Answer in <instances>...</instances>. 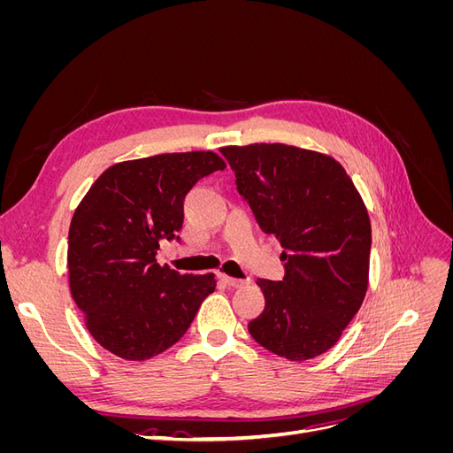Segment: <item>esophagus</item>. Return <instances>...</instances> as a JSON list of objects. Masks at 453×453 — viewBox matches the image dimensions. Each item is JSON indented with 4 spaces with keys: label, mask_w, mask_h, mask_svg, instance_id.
<instances>
[{
    "label": "esophagus",
    "mask_w": 453,
    "mask_h": 453,
    "mask_svg": "<svg viewBox=\"0 0 453 453\" xmlns=\"http://www.w3.org/2000/svg\"><path fill=\"white\" fill-rule=\"evenodd\" d=\"M219 278H221V281H225L228 287H242V285H245L248 281L245 280H238V278H230V276H226V273H219Z\"/></svg>",
    "instance_id": "34e87169"
}]
</instances>
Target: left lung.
<instances>
[{
	"label": "left lung",
	"mask_w": 453,
	"mask_h": 453,
	"mask_svg": "<svg viewBox=\"0 0 453 453\" xmlns=\"http://www.w3.org/2000/svg\"><path fill=\"white\" fill-rule=\"evenodd\" d=\"M221 153L258 226L283 248V280L257 281L266 306L250 333L280 357H318L366 295L372 230L357 188L340 162L315 150L253 143Z\"/></svg>",
	"instance_id": "8db88e82"
}]
</instances>
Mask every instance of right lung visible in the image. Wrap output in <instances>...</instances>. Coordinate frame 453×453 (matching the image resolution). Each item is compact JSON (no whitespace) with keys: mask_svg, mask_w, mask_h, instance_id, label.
Instances as JSON below:
<instances>
[{"mask_svg":"<svg viewBox=\"0 0 453 453\" xmlns=\"http://www.w3.org/2000/svg\"><path fill=\"white\" fill-rule=\"evenodd\" d=\"M225 168L211 150L119 162L73 213L67 272L77 308L96 342L117 357L145 361L188 331L213 273L188 276L157 263L162 240H177L183 202L202 177Z\"/></svg>","mask_w":453,"mask_h":453,"instance_id":"add662e5","label":"right lung"}]
</instances>
